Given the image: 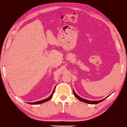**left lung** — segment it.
I'll return each instance as SVG.
<instances>
[{"instance_id":"8db88e82","label":"left lung","mask_w":127,"mask_h":127,"mask_svg":"<svg viewBox=\"0 0 127 127\" xmlns=\"http://www.w3.org/2000/svg\"><path fill=\"white\" fill-rule=\"evenodd\" d=\"M73 94L74 95V96H76L77 98V99H78V100H79L80 101H83V102H85V103H89V104H97V103H100L101 102H102V101H103L105 99H106V98H105L104 99L101 100H99V101H90V100H85L84 99H83V98L79 96L78 95H77L76 94V93L74 92V90H73Z\"/></svg>"}]
</instances>
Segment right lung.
Segmentation results:
<instances>
[{
    "instance_id": "obj_1",
    "label": "right lung",
    "mask_w": 127,
    "mask_h": 127,
    "mask_svg": "<svg viewBox=\"0 0 127 127\" xmlns=\"http://www.w3.org/2000/svg\"><path fill=\"white\" fill-rule=\"evenodd\" d=\"M55 88H54V91H53V93H52V94L51 95V96H50V97L47 98V99H44V100H40V101H37V102H33V103L28 102V103H30V104H31V105H37V104H40V103H44V102H45L48 101L50 100L51 99V97H52L54 93V92H55Z\"/></svg>"
}]
</instances>
